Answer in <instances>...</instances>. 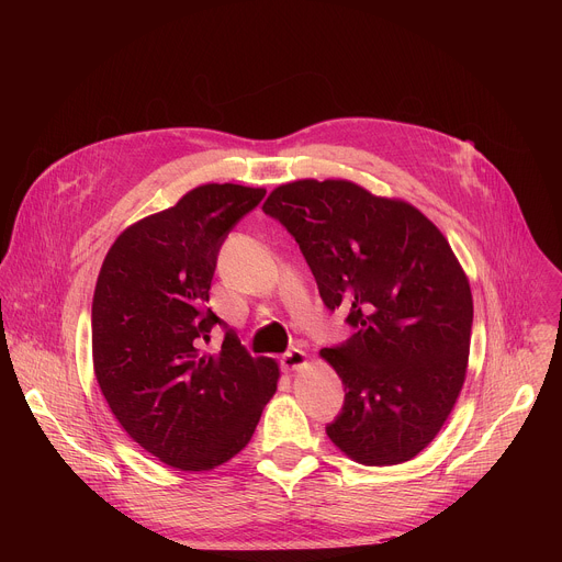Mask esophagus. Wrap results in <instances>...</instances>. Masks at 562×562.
<instances>
[{"label": "esophagus", "instance_id": "34e87169", "mask_svg": "<svg viewBox=\"0 0 562 562\" xmlns=\"http://www.w3.org/2000/svg\"><path fill=\"white\" fill-rule=\"evenodd\" d=\"M306 364V353L302 351V349H291V351H286L282 358H280V367L284 369V371H295V369H300V367H304Z\"/></svg>", "mask_w": 562, "mask_h": 562}]
</instances>
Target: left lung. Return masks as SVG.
I'll return each mask as SVG.
<instances>
[{"label": "left lung", "mask_w": 562, "mask_h": 562, "mask_svg": "<svg viewBox=\"0 0 562 562\" xmlns=\"http://www.w3.org/2000/svg\"><path fill=\"white\" fill-rule=\"evenodd\" d=\"M262 211L356 331L319 351L345 384L327 436L369 467L412 460L451 414L469 358L473 300L445 235L412 204L347 180L282 184Z\"/></svg>", "instance_id": "8db88e82"}]
</instances>
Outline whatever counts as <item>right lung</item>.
Instances as JSON below:
<instances>
[{"mask_svg":"<svg viewBox=\"0 0 562 562\" xmlns=\"http://www.w3.org/2000/svg\"><path fill=\"white\" fill-rule=\"evenodd\" d=\"M265 189L204 184L128 226L104 258L93 295V364L124 431L182 471L231 460L276 393L278 364L254 358L206 306L217 254ZM213 326L223 349L201 347Z\"/></svg>","mask_w":562,"mask_h":562,"instance_id":"obj_1","label":"right lung"}]
</instances>
